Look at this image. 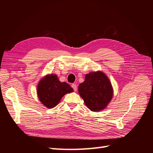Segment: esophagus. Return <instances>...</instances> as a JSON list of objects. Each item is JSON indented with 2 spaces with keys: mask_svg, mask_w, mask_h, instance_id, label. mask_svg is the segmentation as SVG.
I'll return each instance as SVG.
<instances>
[{
  "mask_svg": "<svg viewBox=\"0 0 153 153\" xmlns=\"http://www.w3.org/2000/svg\"><path fill=\"white\" fill-rule=\"evenodd\" d=\"M71 87H72V88L73 89V90H74V91H77V85H76V84H73L72 85H71Z\"/></svg>",
  "mask_w": 153,
  "mask_h": 153,
  "instance_id": "esophagus-1",
  "label": "esophagus"
}]
</instances>
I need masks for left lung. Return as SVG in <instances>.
I'll return each instance as SVG.
<instances>
[{"label": "left lung", "mask_w": 153, "mask_h": 153, "mask_svg": "<svg viewBox=\"0 0 153 153\" xmlns=\"http://www.w3.org/2000/svg\"><path fill=\"white\" fill-rule=\"evenodd\" d=\"M78 93L88 108L98 112L108 106L113 98L114 90L106 74L98 71L85 75V81L78 86Z\"/></svg>", "instance_id": "obj_1"}]
</instances>
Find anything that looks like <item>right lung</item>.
I'll return each mask as SVG.
<instances>
[{"label": "right lung", "mask_w": 153, "mask_h": 153, "mask_svg": "<svg viewBox=\"0 0 153 153\" xmlns=\"http://www.w3.org/2000/svg\"><path fill=\"white\" fill-rule=\"evenodd\" d=\"M73 91V88L66 82H60L55 74L45 75L37 86V94L40 102L48 108H54L64 95Z\"/></svg>", "instance_id": "obj_1"}]
</instances>
